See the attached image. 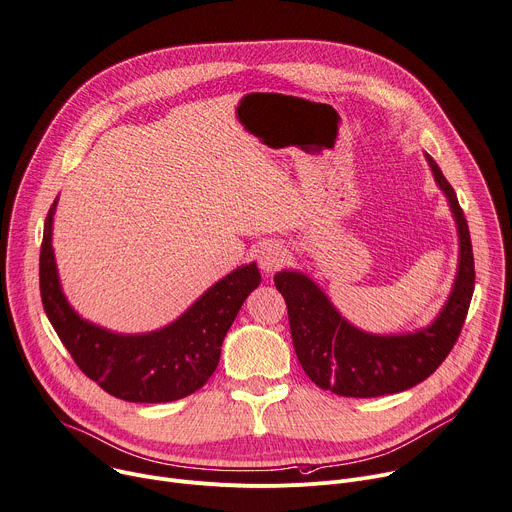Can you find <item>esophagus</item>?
<instances>
[{
  "mask_svg": "<svg viewBox=\"0 0 512 512\" xmlns=\"http://www.w3.org/2000/svg\"><path fill=\"white\" fill-rule=\"evenodd\" d=\"M289 250L280 242H266L258 250V264L264 272H272L287 262Z\"/></svg>",
  "mask_w": 512,
  "mask_h": 512,
  "instance_id": "34e87169",
  "label": "esophagus"
}]
</instances>
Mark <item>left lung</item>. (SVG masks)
Instances as JSON below:
<instances>
[{"label": "left lung", "instance_id": "1", "mask_svg": "<svg viewBox=\"0 0 512 512\" xmlns=\"http://www.w3.org/2000/svg\"><path fill=\"white\" fill-rule=\"evenodd\" d=\"M458 227V272L437 317L407 333H368L335 309L323 289L299 270H280L274 285L285 297L293 346L305 374L323 390L354 399L394 394L429 378L447 358L462 331L474 295L470 230L456 191L437 162L425 154Z\"/></svg>", "mask_w": 512, "mask_h": 512}]
</instances>
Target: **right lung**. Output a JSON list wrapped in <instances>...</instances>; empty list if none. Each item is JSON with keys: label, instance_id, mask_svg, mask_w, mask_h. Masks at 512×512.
<instances>
[{"label": "right lung", "instance_id": "obj_1", "mask_svg": "<svg viewBox=\"0 0 512 512\" xmlns=\"http://www.w3.org/2000/svg\"><path fill=\"white\" fill-rule=\"evenodd\" d=\"M54 199L40 248V297L48 321L85 376L128 403H170L215 372L221 344L246 297L260 285L256 262L209 287L181 317L148 333H118L83 319L67 301L52 250Z\"/></svg>", "mask_w": 512, "mask_h": 512}]
</instances>
